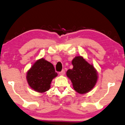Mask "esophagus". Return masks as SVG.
Returning <instances> with one entry per match:
<instances>
[{
  "instance_id": "34e87169",
  "label": "esophagus",
  "mask_w": 125,
  "mask_h": 125,
  "mask_svg": "<svg viewBox=\"0 0 125 125\" xmlns=\"http://www.w3.org/2000/svg\"><path fill=\"white\" fill-rule=\"evenodd\" d=\"M64 74H65V71H64V70H62V71L59 73V75H61V76H63V75H64Z\"/></svg>"
}]
</instances>
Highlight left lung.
Here are the masks:
<instances>
[{
	"label": "left lung",
	"mask_w": 125,
	"mask_h": 125,
	"mask_svg": "<svg viewBox=\"0 0 125 125\" xmlns=\"http://www.w3.org/2000/svg\"><path fill=\"white\" fill-rule=\"evenodd\" d=\"M73 69L66 73L71 80L73 88L80 94L89 92L94 88L98 79L97 70L82 56H76L72 61Z\"/></svg>",
	"instance_id": "8db88e82"
}]
</instances>
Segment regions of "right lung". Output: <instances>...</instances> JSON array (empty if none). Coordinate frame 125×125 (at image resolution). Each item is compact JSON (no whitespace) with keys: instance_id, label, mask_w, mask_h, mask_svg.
I'll use <instances>...</instances> for the list:
<instances>
[{"instance_id":"add662e5","label":"right lung","mask_w":125,"mask_h":125,"mask_svg":"<svg viewBox=\"0 0 125 125\" xmlns=\"http://www.w3.org/2000/svg\"><path fill=\"white\" fill-rule=\"evenodd\" d=\"M52 64L41 58L35 62L27 73V80L31 89L40 93L50 89L52 81L57 76Z\"/></svg>"}]
</instances>
